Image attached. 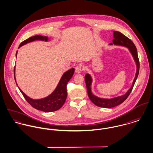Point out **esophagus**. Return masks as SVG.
<instances>
[{
  "label": "esophagus",
  "mask_w": 153,
  "mask_h": 153,
  "mask_svg": "<svg viewBox=\"0 0 153 153\" xmlns=\"http://www.w3.org/2000/svg\"><path fill=\"white\" fill-rule=\"evenodd\" d=\"M82 71V68L81 65L76 66L75 67V72L76 73H80Z\"/></svg>",
  "instance_id": "esophagus-1"
}]
</instances>
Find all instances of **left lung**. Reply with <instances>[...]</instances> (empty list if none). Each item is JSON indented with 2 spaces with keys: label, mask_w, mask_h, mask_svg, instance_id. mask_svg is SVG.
Instances as JSON below:
<instances>
[{
  "label": "left lung",
  "mask_w": 153,
  "mask_h": 153,
  "mask_svg": "<svg viewBox=\"0 0 153 153\" xmlns=\"http://www.w3.org/2000/svg\"><path fill=\"white\" fill-rule=\"evenodd\" d=\"M112 43L114 45H122L126 46L128 48L129 50L135 61L136 64H137V72L135 74V78L133 81L132 85L131 87L128 89V92L124 95L112 99H102L96 96H95L91 92V78L89 74H86L85 76V81L86 83V87L87 89L88 95L90 99V100L97 106L102 107V108H112L114 107H116L121 103H123L126 99L128 98V97L130 95V93L132 90V88L134 87V85L135 84V82L136 81V79L138 77V73H139V69H140V62L138 56L137 51L135 45L133 43V42L131 41L130 39H129L128 37L123 35L120 32L118 31H114V39L112 40ZM112 43H110V45H112Z\"/></svg>",
  "instance_id": "1"
}]
</instances>
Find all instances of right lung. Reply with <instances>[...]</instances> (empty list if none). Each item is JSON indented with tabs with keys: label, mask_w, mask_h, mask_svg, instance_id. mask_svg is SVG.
Returning <instances> with one entry per match:
<instances>
[{
	"label": "right lung",
	"mask_w": 153,
	"mask_h": 153,
	"mask_svg": "<svg viewBox=\"0 0 153 153\" xmlns=\"http://www.w3.org/2000/svg\"><path fill=\"white\" fill-rule=\"evenodd\" d=\"M35 40H45V41L48 40V38L46 36H43L41 35H35L32 37L29 38L28 39L23 41L19 45V48L22 46V45L27 44L28 42L35 41ZM17 55V52L16 55ZM74 68H72L69 71H66L65 73L62 75L58 87L54 92L51 94L49 96L41 100H32L26 96L22 90L19 88L20 91L26 100V101L34 108L38 109L44 112H53L56 110L60 109L64 104L65 102L67 97V89L66 85L68 81L72 78L74 73ZM15 71V68H14Z\"/></svg>",
	"instance_id": "obj_1"
}]
</instances>
